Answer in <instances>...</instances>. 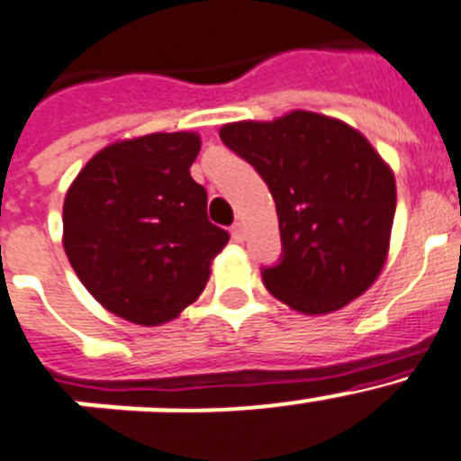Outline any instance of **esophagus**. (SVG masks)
Wrapping results in <instances>:
<instances>
[{"instance_id": "34e87169", "label": "esophagus", "mask_w": 461, "mask_h": 461, "mask_svg": "<svg viewBox=\"0 0 461 461\" xmlns=\"http://www.w3.org/2000/svg\"><path fill=\"white\" fill-rule=\"evenodd\" d=\"M231 239H234L236 243H243V240H246V227H243V222H236V225L231 227Z\"/></svg>"}]
</instances>
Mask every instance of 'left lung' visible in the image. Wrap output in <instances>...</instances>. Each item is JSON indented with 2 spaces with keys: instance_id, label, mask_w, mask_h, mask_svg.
Here are the masks:
<instances>
[{
  "instance_id": "8db88e82",
  "label": "left lung",
  "mask_w": 461,
  "mask_h": 461,
  "mask_svg": "<svg viewBox=\"0 0 461 461\" xmlns=\"http://www.w3.org/2000/svg\"><path fill=\"white\" fill-rule=\"evenodd\" d=\"M221 140L267 181L282 259L264 268L268 292L303 314L349 305L384 271L395 218V174L349 123L308 110L234 122Z\"/></svg>"
}]
</instances>
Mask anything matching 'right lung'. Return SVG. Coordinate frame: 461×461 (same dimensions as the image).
Returning <instances> with one entry per match:
<instances>
[{
    "mask_svg": "<svg viewBox=\"0 0 461 461\" xmlns=\"http://www.w3.org/2000/svg\"><path fill=\"white\" fill-rule=\"evenodd\" d=\"M197 132H151L107 144L64 200V250L86 292L138 326L179 317L204 292L230 234L209 222L190 176Z\"/></svg>",
    "mask_w": 461,
    "mask_h": 461,
    "instance_id": "1",
    "label": "right lung"
}]
</instances>
